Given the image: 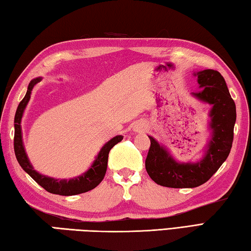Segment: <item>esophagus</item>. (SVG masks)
<instances>
[{
    "mask_svg": "<svg viewBox=\"0 0 251 251\" xmlns=\"http://www.w3.org/2000/svg\"><path fill=\"white\" fill-rule=\"evenodd\" d=\"M135 130H136V131H142V130H143V127L138 126V127H135Z\"/></svg>",
    "mask_w": 251,
    "mask_h": 251,
    "instance_id": "1",
    "label": "esophagus"
}]
</instances>
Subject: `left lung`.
<instances>
[{
	"label": "left lung",
	"mask_w": 251,
	"mask_h": 251,
	"mask_svg": "<svg viewBox=\"0 0 251 251\" xmlns=\"http://www.w3.org/2000/svg\"><path fill=\"white\" fill-rule=\"evenodd\" d=\"M199 87L192 95L210 103L212 136L203 158L197 163H178L166 148L149 136L151 146L145 159V168L152 180L168 188H195L206 182L217 172L229 155L234 139L236 106L230 97L224 77L215 70L195 73Z\"/></svg>",
	"instance_id": "left-lung-1"
}]
</instances>
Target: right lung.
I'll list each match as a JSON object with an SVG mask.
<instances>
[{
    "label": "right lung",
    "mask_w": 251,
    "mask_h": 251,
    "mask_svg": "<svg viewBox=\"0 0 251 251\" xmlns=\"http://www.w3.org/2000/svg\"><path fill=\"white\" fill-rule=\"evenodd\" d=\"M40 81L41 77H37L32 79L29 85H28L26 95L20 102V105H18L15 113V118H14V126H15V133H14V151H15L17 162L20 163L21 167L25 170V172L29 175L38 184H40L45 190L50 193H54V195L60 196H75L92 190V189L96 188L98 184L101 182L103 177H105L107 170L108 155H109L110 150L117 143L121 142V140L124 139V136L117 135L110 141H108L107 143L102 146L100 152L98 153V155L96 156V159L94 160V163L92 164V166L89 167L87 172L76 178L70 179V180H67V179H61V180H59V179L47 177L36 172L34 167L31 166L29 159H28L27 154L25 152V148H24L21 122L24 110H25L27 103L30 99L32 88H34L35 85L39 83Z\"/></svg>",
    "instance_id": "add662e5"
}]
</instances>
